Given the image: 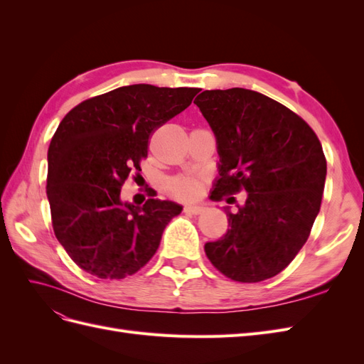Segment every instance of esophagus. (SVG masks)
Returning <instances> with one entry per match:
<instances>
[{
    "instance_id": "34e87169",
    "label": "esophagus",
    "mask_w": 364,
    "mask_h": 364,
    "mask_svg": "<svg viewBox=\"0 0 364 364\" xmlns=\"http://www.w3.org/2000/svg\"><path fill=\"white\" fill-rule=\"evenodd\" d=\"M183 213L185 214H191V215H197V214H202L203 213V208L202 206H194V205H186L183 208Z\"/></svg>"
}]
</instances>
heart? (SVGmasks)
Instances as JSON below:
<instances>
[{
  "label": "heart",
  "mask_w": 364,
  "mask_h": 364,
  "mask_svg": "<svg viewBox=\"0 0 364 364\" xmlns=\"http://www.w3.org/2000/svg\"><path fill=\"white\" fill-rule=\"evenodd\" d=\"M203 191V183L194 176H179L168 182V193L179 200H196Z\"/></svg>",
  "instance_id": "heart-1"
}]
</instances>
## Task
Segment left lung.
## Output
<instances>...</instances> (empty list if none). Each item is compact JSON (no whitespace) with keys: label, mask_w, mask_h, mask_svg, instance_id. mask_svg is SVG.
Returning a JSON list of instances; mask_svg holds the SVG:
<instances>
[{"label":"left lung","mask_w":364,"mask_h":364,"mask_svg":"<svg viewBox=\"0 0 364 364\" xmlns=\"http://www.w3.org/2000/svg\"><path fill=\"white\" fill-rule=\"evenodd\" d=\"M194 103L220 155L211 199L247 193L235 214L226 209L228 232L205 245L206 257L237 282L277 277L305 245L321 209L326 178L321 141L299 115L255 91H203Z\"/></svg>","instance_id":"left-lung-1"}]
</instances>
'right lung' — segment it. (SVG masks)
<instances>
[{"label":"right lung","mask_w":364,"mask_h":364,"mask_svg":"<svg viewBox=\"0 0 364 364\" xmlns=\"http://www.w3.org/2000/svg\"><path fill=\"white\" fill-rule=\"evenodd\" d=\"M199 91L121 86L87 98L60 121L48 147L47 197L54 235L82 270L123 279L155 255L182 206L156 199V191L142 206L123 203L121 186L141 171L153 132L185 111Z\"/></svg>","instance_id":"add662e5"}]
</instances>
